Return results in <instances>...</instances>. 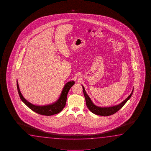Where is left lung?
I'll list each match as a JSON object with an SVG mask.
<instances>
[{"instance_id":"left-lung-1","label":"left lung","mask_w":151,"mask_h":151,"mask_svg":"<svg viewBox=\"0 0 151 151\" xmlns=\"http://www.w3.org/2000/svg\"><path fill=\"white\" fill-rule=\"evenodd\" d=\"M82 88H83V92L84 93V97L86 99L87 107L88 108V109L93 114H95L96 115L102 116H108L110 115H113L116 112H117L118 110L123 107L126 102L129 100V99L131 97L133 92V90H132V92L130 93V95L120 104L113 106V107L102 108L99 107L95 106L92 103L91 100L90 99L89 97L88 96L87 93L86 92L84 87L83 86H82Z\"/></svg>"}]
</instances>
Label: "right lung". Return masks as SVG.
<instances>
[{
  "label": "right lung",
  "mask_w": 151,
  "mask_h": 151,
  "mask_svg": "<svg viewBox=\"0 0 151 151\" xmlns=\"http://www.w3.org/2000/svg\"><path fill=\"white\" fill-rule=\"evenodd\" d=\"M74 84V81H70L67 83L65 85L63 89L62 90L61 95L60 96V97L59 100L54 104H53L52 105L44 106H35L27 101L23 97V95H22L19 88L17 81V87L18 90V94L21 98V100L28 107L31 109V110L40 115H44V116H51V115L58 114L63 109V108L65 107L66 104L67 95L68 93L69 90Z\"/></svg>",
  "instance_id": "1"
}]
</instances>
